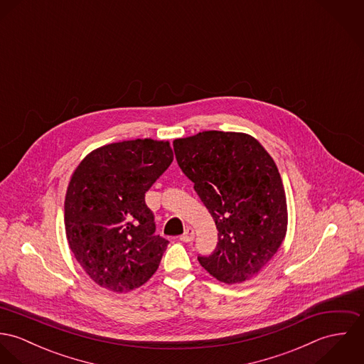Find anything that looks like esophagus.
<instances>
[{
    "instance_id": "esophagus-1",
    "label": "esophagus",
    "mask_w": 364,
    "mask_h": 364,
    "mask_svg": "<svg viewBox=\"0 0 364 364\" xmlns=\"http://www.w3.org/2000/svg\"><path fill=\"white\" fill-rule=\"evenodd\" d=\"M193 237H195V231L189 227V228H186L185 230V232L181 235V241H183V242H191L192 240H193Z\"/></svg>"
}]
</instances>
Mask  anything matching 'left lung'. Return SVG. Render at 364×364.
Instances as JSON below:
<instances>
[{
	"mask_svg": "<svg viewBox=\"0 0 364 364\" xmlns=\"http://www.w3.org/2000/svg\"><path fill=\"white\" fill-rule=\"evenodd\" d=\"M173 150L218 230L217 248L199 257L200 264L227 284L252 279L287 232L286 193L273 158L255 137L237 132L176 139Z\"/></svg>",
	"mask_w": 364,
	"mask_h": 364,
	"instance_id": "obj_1",
	"label": "left lung"
}]
</instances>
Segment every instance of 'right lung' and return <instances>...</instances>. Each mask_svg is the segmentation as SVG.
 I'll return each instance as SVG.
<instances>
[{"mask_svg": "<svg viewBox=\"0 0 364 364\" xmlns=\"http://www.w3.org/2000/svg\"><path fill=\"white\" fill-rule=\"evenodd\" d=\"M172 159L169 141L126 140L91 151L70 178L64 200L70 250L109 291L139 289L159 266L168 241L154 234L144 196Z\"/></svg>", "mask_w": 364, "mask_h": 364, "instance_id": "add662e5", "label": "right lung"}]
</instances>
